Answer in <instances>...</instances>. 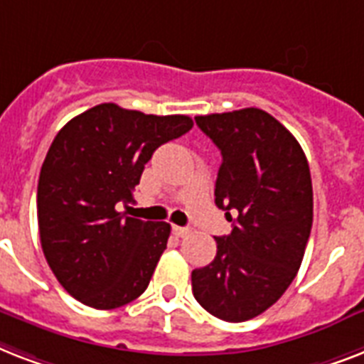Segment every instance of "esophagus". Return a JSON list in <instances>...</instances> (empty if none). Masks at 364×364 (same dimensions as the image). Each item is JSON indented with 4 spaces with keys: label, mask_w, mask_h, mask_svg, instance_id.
<instances>
[{
    "label": "esophagus",
    "mask_w": 364,
    "mask_h": 364,
    "mask_svg": "<svg viewBox=\"0 0 364 364\" xmlns=\"http://www.w3.org/2000/svg\"><path fill=\"white\" fill-rule=\"evenodd\" d=\"M173 232L176 235V237H188L190 235V229L188 228H180V225H173Z\"/></svg>",
    "instance_id": "34e87169"
}]
</instances>
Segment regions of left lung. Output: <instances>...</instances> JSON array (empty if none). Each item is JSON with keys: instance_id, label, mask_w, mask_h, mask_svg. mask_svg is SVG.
Masks as SVG:
<instances>
[{"instance_id": "left-lung-1", "label": "left lung", "mask_w": 364, "mask_h": 364, "mask_svg": "<svg viewBox=\"0 0 364 364\" xmlns=\"http://www.w3.org/2000/svg\"><path fill=\"white\" fill-rule=\"evenodd\" d=\"M196 122L222 152L214 196L232 229L216 237L214 261L191 272V289L206 312L238 323L272 306L297 276L314 218L310 167L297 139L261 109Z\"/></svg>"}]
</instances>
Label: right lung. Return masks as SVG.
<instances>
[{
    "mask_svg": "<svg viewBox=\"0 0 364 364\" xmlns=\"http://www.w3.org/2000/svg\"><path fill=\"white\" fill-rule=\"evenodd\" d=\"M193 127L190 116H156L101 103L58 132L37 186L46 263L71 297L112 310L141 297L167 248L171 225L120 212L156 148Z\"/></svg>",
    "mask_w": 364,
    "mask_h": 364,
    "instance_id": "add662e5",
    "label": "right lung"
}]
</instances>
